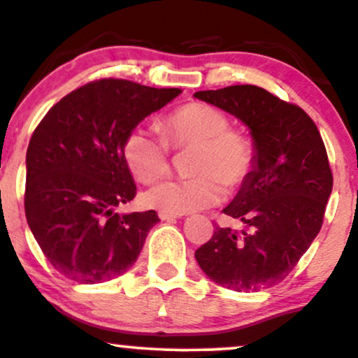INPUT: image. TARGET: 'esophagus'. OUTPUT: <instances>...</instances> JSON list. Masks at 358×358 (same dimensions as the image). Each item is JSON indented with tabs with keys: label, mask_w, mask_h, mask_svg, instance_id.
Returning <instances> with one entry per match:
<instances>
[{
	"label": "esophagus",
	"mask_w": 358,
	"mask_h": 358,
	"mask_svg": "<svg viewBox=\"0 0 358 358\" xmlns=\"http://www.w3.org/2000/svg\"><path fill=\"white\" fill-rule=\"evenodd\" d=\"M180 215H173V213H166V212H159V219L165 220V222H171V220H176Z\"/></svg>",
	"instance_id": "1"
}]
</instances>
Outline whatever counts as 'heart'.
Masks as SVG:
<instances>
[{"mask_svg": "<svg viewBox=\"0 0 358 358\" xmlns=\"http://www.w3.org/2000/svg\"><path fill=\"white\" fill-rule=\"evenodd\" d=\"M163 138L133 129L124 139L122 155L131 175L150 185L170 173V148L192 151L188 173L193 178L168 180L146 192L145 202L159 212L182 215L217 203L239 188L256 165V145L248 134L231 129L219 109L202 102L178 108L162 122Z\"/></svg>", "mask_w": 358, "mask_h": 358, "instance_id": "1", "label": "heart"}]
</instances>
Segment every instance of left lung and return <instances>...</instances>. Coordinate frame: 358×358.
Segmentation results:
<instances>
[{
  "label": "left lung",
  "mask_w": 358,
  "mask_h": 358,
  "mask_svg": "<svg viewBox=\"0 0 358 358\" xmlns=\"http://www.w3.org/2000/svg\"><path fill=\"white\" fill-rule=\"evenodd\" d=\"M195 97L239 117L256 145L254 170L224 208L244 229L215 225L195 259L217 285L266 289L294 269L322 229L334 187L322 134L299 106L257 85L200 90Z\"/></svg>",
  "instance_id": "left-lung-1"
}]
</instances>
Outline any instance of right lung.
Returning <instances> with one entry per match:
<instances>
[{"mask_svg":"<svg viewBox=\"0 0 358 358\" xmlns=\"http://www.w3.org/2000/svg\"><path fill=\"white\" fill-rule=\"evenodd\" d=\"M180 89L101 79L72 90L45 114L27 150L24 213L48 262L84 285L124 274L145 245L155 210L119 215L136 196L122 146Z\"/></svg>","mask_w":358,"mask_h":358,"instance_id":"right-lung-1","label":"right lung"}]
</instances>
